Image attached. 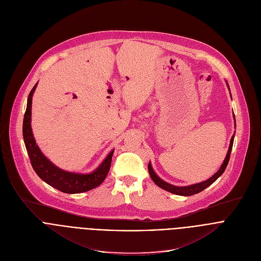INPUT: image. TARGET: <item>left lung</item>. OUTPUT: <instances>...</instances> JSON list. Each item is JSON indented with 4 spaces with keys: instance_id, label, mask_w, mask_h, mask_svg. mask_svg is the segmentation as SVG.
I'll return each mask as SVG.
<instances>
[{
    "instance_id": "1",
    "label": "left lung",
    "mask_w": 261,
    "mask_h": 261,
    "mask_svg": "<svg viewBox=\"0 0 261 261\" xmlns=\"http://www.w3.org/2000/svg\"><path fill=\"white\" fill-rule=\"evenodd\" d=\"M225 83H227V86H228V89L230 90V87H229V84L228 82L225 81ZM231 94V92H230ZM232 97V95H231ZM233 117L235 119V115L233 113ZM235 127H236V121H235ZM235 135V134H234ZM234 135L232 136L231 141H230V146H229V150H228V153L227 155H225V159L223 161V163L221 164L219 170L215 173V174L210 177L209 179H206L204 181H201V182H198V184H194V185H189V186H185V187H178V186H174V185H171L165 180H163L156 173L154 172L153 168H152V165L151 163H149L148 165V171H149V174L152 178V180L158 185L160 188L168 191V192L170 193H173V194H176V195H180V196H191V195H194V194H197L199 192H201L202 190H204L205 188H207L209 186H211L220 175H222V173L224 172L225 168H227L228 164H229V161H230V155H231V151H232V147H233V142H234Z\"/></svg>"
}]
</instances>
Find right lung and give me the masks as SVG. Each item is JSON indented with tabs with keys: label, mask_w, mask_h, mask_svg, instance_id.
Here are the masks:
<instances>
[{
	"label": "right lung",
	"mask_w": 261,
	"mask_h": 261,
	"mask_svg": "<svg viewBox=\"0 0 261 261\" xmlns=\"http://www.w3.org/2000/svg\"><path fill=\"white\" fill-rule=\"evenodd\" d=\"M38 83L34 85L27 99V107L23 121L24 143L29 155L31 166L39 177L49 186L58 189L61 192L68 194H76L87 192L98 187L105 180L110 170L112 155L114 149L109 152L100 165L90 173H76L65 171L52 164L42 153L32 133L31 128V107L32 95L36 91Z\"/></svg>",
	"instance_id": "right-lung-1"
}]
</instances>
